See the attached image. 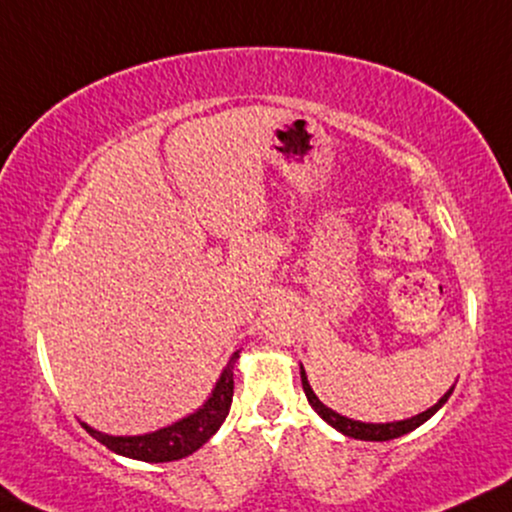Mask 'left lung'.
<instances>
[{"instance_id": "1", "label": "left lung", "mask_w": 512, "mask_h": 512, "mask_svg": "<svg viewBox=\"0 0 512 512\" xmlns=\"http://www.w3.org/2000/svg\"><path fill=\"white\" fill-rule=\"evenodd\" d=\"M299 370H301V384H304L306 399H308V403H311V408L315 410V413H318L320 418H323V420L327 422V425H332L334 430L342 432L344 437L361 439V441H389V439H399V437H403V434L418 430L422 422L430 420L432 415L437 413V410H439L441 406H444L446 401H449V396L453 394V387H456V384H453V387H451L449 391H446V394L441 396V399H439L437 403H434L432 408L422 410V413L413 415V418L394 420V422H361V420L346 418V415H339L337 410L327 408L325 403L320 401L318 396H315V391H313L311 384H308V377H306L304 365H301Z\"/></svg>"}]
</instances>
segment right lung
I'll list each match as a JSON object with an SVG mask.
<instances>
[{
    "instance_id": "add662e5",
    "label": "right lung",
    "mask_w": 512,
    "mask_h": 512,
    "mask_svg": "<svg viewBox=\"0 0 512 512\" xmlns=\"http://www.w3.org/2000/svg\"><path fill=\"white\" fill-rule=\"evenodd\" d=\"M237 358L239 351L230 356V361H227L223 372H220L218 382L213 384L208 399L201 403L194 413L175 420L173 425L161 427V430L156 432L135 434V437H113V434L94 430L87 422H80V425L85 427L90 437L97 439L99 444H104L106 449L132 460H144V463H170V460L192 456L194 451H199L201 446L218 432V427L223 425L227 413H230L232 391H235L232 370H235Z\"/></svg>"
}]
</instances>
